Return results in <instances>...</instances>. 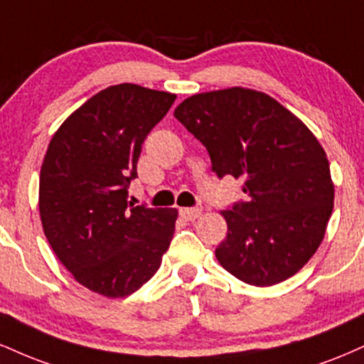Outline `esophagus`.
<instances>
[{
    "label": "esophagus",
    "mask_w": 364,
    "mask_h": 364,
    "mask_svg": "<svg viewBox=\"0 0 364 364\" xmlns=\"http://www.w3.org/2000/svg\"><path fill=\"white\" fill-rule=\"evenodd\" d=\"M200 214H202V210L200 208H179V215L183 217L185 220H195L198 219Z\"/></svg>",
    "instance_id": "obj_1"
}]
</instances>
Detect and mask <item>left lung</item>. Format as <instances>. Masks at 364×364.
Segmentation results:
<instances>
[{
    "label": "left lung",
    "mask_w": 364,
    "mask_h": 364,
    "mask_svg": "<svg viewBox=\"0 0 364 364\" xmlns=\"http://www.w3.org/2000/svg\"><path fill=\"white\" fill-rule=\"evenodd\" d=\"M174 118L202 141L217 176L241 179L248 195L223 210L220 265L260 287L303 269L333 208L327 156L306 124L270 95L243 87L191 95Z\"/></svg>",
    "instance_id": "1"
}]
</instances>
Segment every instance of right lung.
Segmentation results:
<instances>
[{"instance_id":"1","label":"right lung","mask_w":364,"mask_h":364,"mask_svg":"<svg viewBox=\"0 0 364 364\" xmlns=\"http://www.w3.org/2000/svg\"><path fill=\"white\" fill-rule=\"evenodd\" d=\"M176 95L133 83L90 97L54 133L39 181L44 235L75 281L124 298L157 272L176 208L128 202L141 144Z\"/></svg>"}]
</instances>
